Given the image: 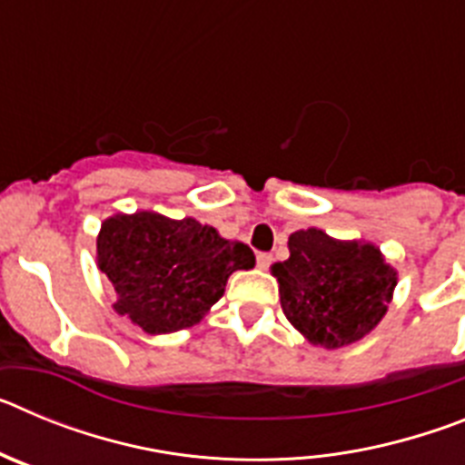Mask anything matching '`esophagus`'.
Returning <instances> with one entry per match:
<instances>
[{
	"label": "esophagus",
	"mask_w": 465,
	"mask_h": 465,
	"mask_svg": "<svg viewBox=\"0 0 465 465\" xmlns=\"http://www.w3.org/2000/svg\"><path fill=\"white\" fill-rule=\"evenodd\" d=\"M258 268L261 270H268L270 262H272V253H258Z\"/></svg>",
	"instance_id": "34e87169"
}]
</instances>
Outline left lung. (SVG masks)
Here are the masks:
<instances>
[{
	"label": "left lung",
	"instance_id": "obj_1",
	"mask_svg": "<svg viewBox=\"0 0 465 465\" xmlns=\"http://www.w3.org/2000/svg\"><path fill=\"white\" fill-rule=\"evenodd\" d=\"M289 252L270 270L279 282L283 314L307 342L347 347L384 319L398 272L380 246L307 228L291 232Z\"/></svg>",
	"mask_w": 465,
	"mask_h": 465
}]
</instances>
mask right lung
I'll return each mask as SVG.
<instances>
[{"label":"right lung","instance_id":"obj_1","mask_svg":"<svg viewBox=\"0 0 465 465\" xmlns=\"http://www.w3.org/2000/svg\"><path fill=\"white\" fill-rule=\"evenodd\" d=\"M256 256L242 242L195 219L158 212L114 213L97 235V268L116 291L114 312L149 335L183 331L204 319L237 270Z\"/></svg>","mask_w":465,"mask_h":465}]
</instances>
